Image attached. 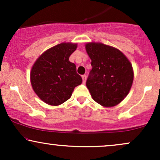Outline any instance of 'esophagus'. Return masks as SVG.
Segmentation results:
<instances>
[{
	"label": "esophagus",
	"instance_id": "esophagus-1",
	"mask_svg": "<svg viewBox=\"0 0 160 160\" xmlns=\"http://www.w3.org/2000/svg\"><path fill=\"white\" fill-rule=\"evenodd\" d=\"M86 78H87V77H86V74L82 75V82H83V83H85V82H86Z\"/></svg>",
	"mask_w": 160,
	"mask_h": 160
}]
</instances>
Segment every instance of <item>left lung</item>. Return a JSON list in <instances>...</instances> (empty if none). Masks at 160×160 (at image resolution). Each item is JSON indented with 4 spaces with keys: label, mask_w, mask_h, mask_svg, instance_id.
Returning a JSON list of instances; mask_svg holds the SVG:
<instances>
[{
    "label": "left lung",
    "mask_w": 160,
    "mask_h": 160,
    "mask_svg": "<svg viewBox=\"0 0 160 160\" xmlns=\"http://www.w3.org/2000/svg\"><path fill=\"white\" fill-rule=\"evenodd\" d=\"M86 49L92 69L86 86L95 102L104 107L120 103L128 95L133 82L131 63L119 49L100 43H89Z\"/></svg>",
    "instance_id": "8db88e82"
}]
</instances>
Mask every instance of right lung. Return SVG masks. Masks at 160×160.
Returning <instances> with one entry per match:
<instances>
[{
	"instance_id": "right-lung-1",
	"label": "right lung",
	"mask_w": 160,
	"mask_h": 160,
	"mask_svg": "<svg viewBox=\"0 0 160 160\" xmlns=\"http://www.w3.org/2000/svg\"><path fill=\"white\" fill-rule=\"evenodd\" d=\"M77 44L62 43L49 49L40 56L31 71V82L34 92L45 103L59 105L71 98L82 78L69 57Z\"/></svg>"
}]
</instances>
